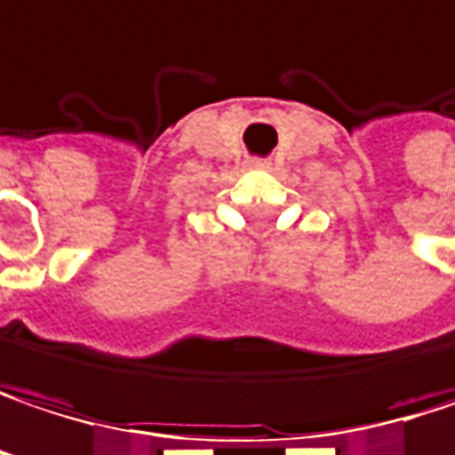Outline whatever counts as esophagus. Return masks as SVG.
Masks as SVG:
<instances>
[{
	"mask_svg": "<svg viewBox=\"0 0 455 455\" xmlns=\"http://www.w3.org/2000/svg\"><path fill=\"white\" fill-rule=\"evenodd\" d=\"M250 166H252V169H268L270 164L268 161H260V158H255V161H250Z\"/></svg>",
	"mask_w": 455,
	"mask_h": 455,
	"instance_id": "obj_1",
	"label": "esophagus"
}]
</instances>
